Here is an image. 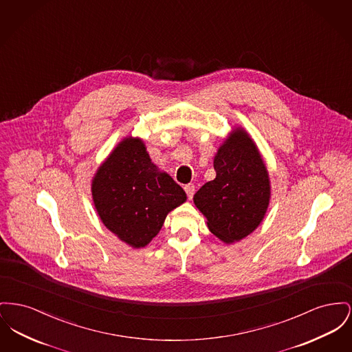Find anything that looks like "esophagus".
<instances>
[{"mask_svg":"<svg viewBox=\"0 0 352 352\" xmlns=\"http://www.w3.org/2000/svg\"><path fill=\"white\" fill-rule=\"evenodd\" d=\"M185 191H186L187 198L191 199L192 195H194V192H195V186H194L192 184H188V185L185 186Z\"/></svg>","mask_w":352,"mask_h":352,"instance_id":"34e87169","label":"esophagus"}]
</instances>
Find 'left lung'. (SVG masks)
<instances>
[{
	"instance_id": "left-lung-1",
	"label": "left lung",
	"mask_w": 352,
	"mask_h": 352,
	"mask_svg": "<svg viewBox=\"0 0 352 352\" xmlns=\"http://www.w3.org/2000/svg\"><path fill=\"white\" fill-rule=\"evenodd\" d=\"M215 179L201 187L194 204L207 218V228L226 243L251 234L269 207V171L254 141L235 129L214 158Z\"/></svg>"
}]
</instances>
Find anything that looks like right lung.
Returning a JSON list of instances; mask_svg holds the SVG:
<instances>
[{"label":"right lung","instance_id":"right-lung-1","mask_svg":"<svg viewBox=\"0 0 352 352\" xmlns=\"http://www.w3.org/2000/svg\"><path fill=\"white\" fill-rule=\"evenodd\" d=\"M91 195L104 226L134 248H145L186 192L158 170L140 138L127 137L98 167Z\"/></svg>","mask_w":352,"mask_h":352}]
</instances>
